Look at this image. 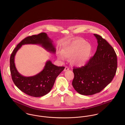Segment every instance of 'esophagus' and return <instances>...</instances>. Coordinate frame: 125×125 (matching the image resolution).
Listing matches in <instances>:
<instances>
[{
	"label": "esophagus",
	"mask_w": 125,
	"mask_h": 125,
	"mask_svg": "<svg viewBox=\"0 0 125 125\" xmlns=\"http://www.w3.org/2000/svg\"><path fill=\"white\" fill-rule=\"evenodd\" d=\"M69 69V67H67V66H66L65 67V68H64V71H67V70H68Z\"/></svg>",
	"instance_id": "obj_1"
}]
</instances>
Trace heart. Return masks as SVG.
Masks as SVG:
<instances>
[{"instance_id": "b5f03b06", "label": "heart", "mask_w": 125, "mask_h": 125, "mask_svg": "<svg viewBox=\"0 0 125 125\" xmlns=\"http://www.w3.org/2000/svg\"><path fill=\"white\" fill-rule=\"evenodd\" d=\"M92 48L90 44L82 39H77L63 47L62 53H57L58 58L61 61L66 58H71V63L80 67L86 64L89 60Z\"/></svg>"}]
</instances>
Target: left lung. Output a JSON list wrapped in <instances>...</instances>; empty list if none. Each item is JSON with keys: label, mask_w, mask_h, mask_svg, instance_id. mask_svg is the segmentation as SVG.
Segmentation results:
<instances>
[{"label": "left lung", "mask_w": 125, "mask_h": 125, "mask_svg": "<svg viewBox=\"0 0 125 125\" xmlns=\"http://www.w3.org/2000/svg\"><path fill=\"white\" fill-rule=\"evenodd\" d=\"M97 40V51L84 66L73 68L72 85L79 94L91 95L100 92L112 81L117 70V56L114 49L101 36Z\"/></svg>", "instance_id": "8db88e82"}]
</instances>
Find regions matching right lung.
<instances>
[{
    "mask_svg": "<svg viewBox=\"0 0 125 125\" xmlns=\"http://www.w3.org/2000/svg\"><path fill=\"white\" fill-rule=\"evenodd\" d=\"M52 41L45 33L28 36L23 39L14 49L10 57V71L12 79L18 89L25 94L35 97L43 96L52 89L57 77L65 68L57 66L48 61L42 71L35 75L26 77L18 72L15 65L14 58L18 50L25 44H39L48 52L55 53Z\"/></svg>",
    "mask_w": 125,
    "mask_h": 125,
    "instance_id": "1",
    "label": "right lung"
}]
</instances>
